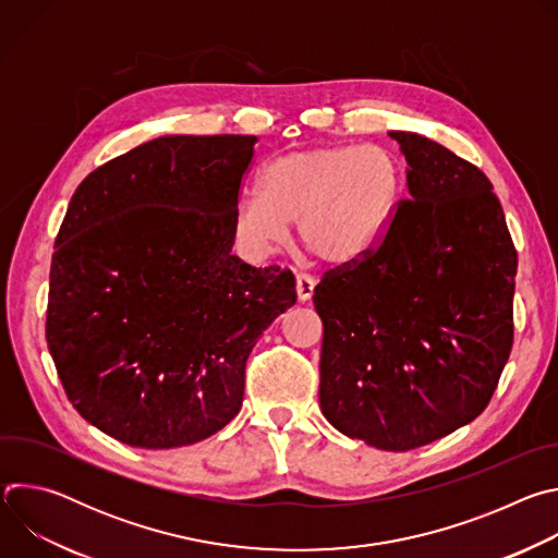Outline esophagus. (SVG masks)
Segmentation results:
<instances>
[{
  "mask_svg": "<svg viewBox=\"0 0 558 558\" xmlns=\"http://www.w3.org/2000/svg\"><path fill=\"white\" fill-rule=\"evenodd\" d=\"M315 284H317V280H315L311 274H298V276H295V291H298V298H300L302 302L311 300Z\"/></svg>",
  "mask_w": 558,
  "mask_h": 558,
  "instance_id": "obj_1",
  "label": "esophagus"
}]
</instances>
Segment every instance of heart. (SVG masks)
<instances>
[{
  "instance_id": "1",
  "label": "heart",
  "mask_w": 558,
  "mask_h": 558,
  "mask_svg": "<svg viewBox=\"0 0 558 558\" xmlns=\"http://www.w3.org/2000/svg\"><path fill=\"white\" fill-rule=\"evenodd\" d=\"M402 194V166L381 145H327L278 156L260 194L241 196L231 235L252 260L271 256L298 220L300 241L325 263L351 265L384 235Z\"/></svg>"
}]
</instances>
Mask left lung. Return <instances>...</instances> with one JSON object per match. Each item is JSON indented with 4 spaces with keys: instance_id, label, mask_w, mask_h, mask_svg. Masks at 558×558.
<instances>
[{
    "instance_id": "left-lung-1",
    "label": "left lung",
    "mask_w": 558,
    "mask_h": 558,
    "mask_svg": "<svg viewBox=\"0 0 558 558\" xmlns=\"http://www.w3.org/2000/svg\"><path fill=\"white\" fill-rule=\"evenodd\" d=\"M411 196L379 243L315 287L320 407L347 437L404 452L490 404L514 342L517 250L488 177L415 132H390Z\"/></svg>"
}]
</instances>
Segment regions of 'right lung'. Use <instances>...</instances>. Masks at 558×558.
Instances as JSON below:
<instances>
[{"instance_id": "1", "label": "right lung", "mask_w": 558, "mask_h": 558, "mask_svg": "<svg viewBox=\"0 0 558 558\" xmlns=\"http://www.w3.org/2000/svg\"><path fill=\"white\" fill-rule=\"evenodd\" d=\"M256 136H161L90 172L50 265L46 342L68 400L134 448L238 415L258 336L295 304L289 269L231 256Z\"/></svg>"}]
</instances>
